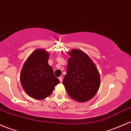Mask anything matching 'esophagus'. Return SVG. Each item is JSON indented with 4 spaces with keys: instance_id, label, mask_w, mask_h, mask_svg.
<instances>
[{
    "instance_id": "1",
    "label": "esophagus",
    "mask_w": 131,
    "mask_h": 131,
    "mask_svg": "<svg viewBox=\"0 0 131 131\" xmlns=\"http://www.w3.org/2000/svg\"><path fill=\"white\" fill-rule=\"evenodd\" d=\"M58 79H59V80H60V82H62V81H63V77H62V76H60V77H59V78H58Z\"/></svg>"
}]
</instances>
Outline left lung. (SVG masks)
Listing matches in <instances>:
<instances>
[{
  "instance_id": "left-lung-1",
  "label": "left lung",
  "mask_w": 131,
  "mask_h": 131,
  "mask_svg": "<svg viewBox=\"0 0 131 131\" xmlns=\"http://www.w3.org/2000/svg\"><path fill=\"white\" fill-rule=\"evenodd\" d=\"M67 53L70 57L63 84L72 99L79 102L89 101L100 88L98 69L88 54L80 49H72Z\"/></svg>"
}]
</instances>
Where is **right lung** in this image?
Instances as JSON below:
<instances>
[{"instance_id":"1","label":"right lung","mask_w":131,"mask_h":131,"mask_svg":"<svg viewBox=\"0 0 131 131\" xmlns=\"http://www.w3.org/2000/svg\"><path fill=\"white\" fill-rule=\"evenodd\" d=\"M50 53L43 49L34 50L23 66L20 73L22 88L29 97L42 100L49 97L60 83L48 64Z\"/></svg>"}]
</instances>
